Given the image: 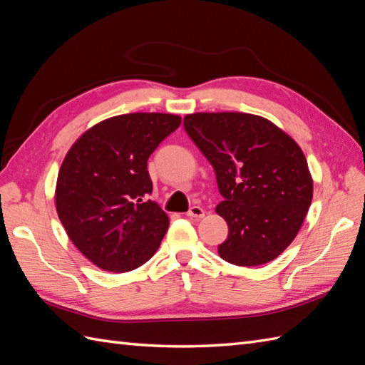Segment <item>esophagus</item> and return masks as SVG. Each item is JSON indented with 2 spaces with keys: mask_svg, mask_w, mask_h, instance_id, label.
Listing matches in <instances>:
<instances>
[{
  "mask_svg": "<svg viewBox=\"0 0 365 365\" xmlns=\"http://www.w3.org/2000/svg\"><path fill=\"white\" fill-rule=\"evenodd\" d=\"M186 216H190V217H196V219H200V217L205 216V210H203L202 207L194 205V207H191V208L188 210V213H186Z\"/></svg>",
  "mask_w": 365,
  "mask_h": 365,
  "instance_id": "34e87169",
  "label": "esophagus"
}]
</instances>
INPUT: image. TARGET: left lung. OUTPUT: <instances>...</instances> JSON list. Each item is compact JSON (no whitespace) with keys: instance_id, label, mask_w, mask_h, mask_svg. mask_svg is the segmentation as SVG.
<instances>
[{"instance_id":"left-lung-1","label":"left lung","mask_w":365,"mask_h":365,"mask_svg":"<svg viewBox=\"0 0 365 365\" xmlns=\"http://www.w3.org/2000/svg\"><path fill=\"white\" fill-rule=\"evenodd\" d=\"M188 137L213 166L228 224L222 259L259 266L289 245L308 213L312 179L299 144L275 124L250 113H192Z\"/></svg>"}]
</instances>
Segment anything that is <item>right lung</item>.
<instances>
[{"label":"right lung","mask_w":365,"mask_h":365,"mask_svg":"<svg viewBox=\"0 0 365 365\" xmlns=\"http://www.w3.org/2000/svg\"><path fill=\"white\" fill-rule=\"evenodd\" d=\"M169 113H129L93 125L61 166L56 208L83 257L108 272L144 264L162 242L169 219L152 202L148 160L180 125Z\"/></svg>","instance_id":"1"}]
</instances>
